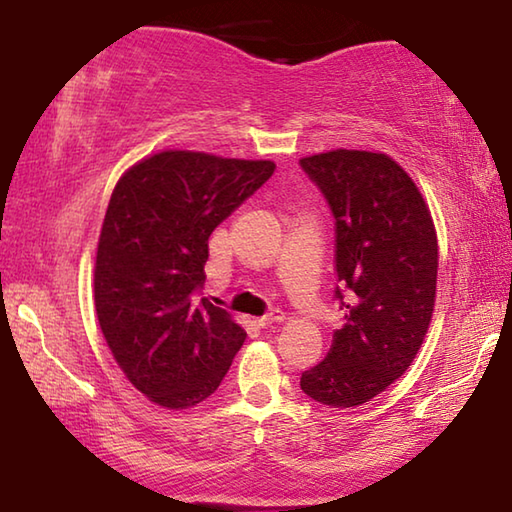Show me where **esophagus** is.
Listing matches in <instances>:
<instances>
[{
	"mask_svg": "<svg viewBox=\"0 0 512 512\" xmlns=\"http://www.w3.org/2000/svg\"><path fill=\"white\" fill-rule=\"evenodd\" d=\"M282 320H284V314H282V311L275 309V311H271V314L257 318L255 323H257V327L268 329V327H273V325H277V323H282Z\"/></svg>",
	"mask_w": 512,
	"mask_h": 512,
	"instance_id": "1",
	"label": "esophagus"
}]
</instances>
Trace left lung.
<instances>
[{
  "label": "left lung",
  "instance_id": "1",
  "mask_svg": "<svg viewBox=\"0 0 512 512\" xmlns=\"http://www.w3.org/2000/svg\"><path fill=\"white\" fill-rule=\"evenodd\" d=\"M300 167L334 216V300L345 311L300 388L350 409L402 377L420 350L436 300V230L409 173L384 153L339 149Z\"/></svg>",
  "mask_w": 512,
  "mask_h": 512
}]
</instances>
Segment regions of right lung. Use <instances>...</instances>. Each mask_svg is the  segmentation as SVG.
Listing matches in <instances>:
<instances>
[{
    "mask_svg": "<svg viewBox=\"0 0 512 512\" xmlns=\"http://www.w3.org/2000/svg\"><path fill=\"white\" fill-rule=\"evenodd\" d=\"M275 164L164 151L128 169L103 219L94 305L112 357L167 409L210 397L246 341L228 311L201 298L207 239Z\"/></svg>",
    "mask_w": 512,
    "mask_h": 512,
    "instance_id": "add662e5",
    "label": "right lung"
}]
</instances>
